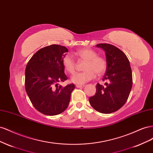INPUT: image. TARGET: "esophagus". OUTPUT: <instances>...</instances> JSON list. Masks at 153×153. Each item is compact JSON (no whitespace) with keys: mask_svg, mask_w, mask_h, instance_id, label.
<instances>
[{"mask_svg":"<svg viewBox=\"0 0 153 153\" xmlns=\"http://www.w3.org/2000/svg\"><path fill=\"white\" fill-rule=\"evenodd\" d=\"M85 85H76V87H77V88H82V87H84Z\"/></svg>","mask_w":153,"mask_h":153,"instance_id":"esophagus-1","label":"esophagus"}]
</instances>
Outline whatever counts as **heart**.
Here are the masks:
<instances>
[{"mask_svg":"<svg viewBox=\"0 0 153 153\" xmlns=\"http://www.w3.org/2000/svg\"><path fill=\"white\" fill-rule=\"evenodd\" d=\"M75 55L86 61L84 67V71L76 73L71 78V81L76 84H84L95 77L101 75L105 71L107 63L105 57L98 55L96 51L90 48H82L77 50ZM64 69L69 74L75 71V61L71 54H66L62 59Z\"/></svg>","mask_w":153,"mask_h":153,"instance_id":"b5f03b06","label":"heart"}]
</instances>
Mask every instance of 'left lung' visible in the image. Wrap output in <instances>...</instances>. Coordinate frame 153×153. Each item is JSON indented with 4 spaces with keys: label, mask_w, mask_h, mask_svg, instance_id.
<instances>
[{
    "label": "left lung",
    "mask_w": 153,
    "mask_h": 153,
    "mask_svg": "<svg viewBox=\"0 0 153 153\" xmlns=\"http://www.w3.org/2000/svg\"><path fill=\"white\" fill-rule=\"evenodd\" d=\"M97 47L105 52L107 63L103 81L105 85H96L95 95L89 98L91 106L98 112L110 114L121 108L126 103L132 87V72L125 53L115 46L101 43Z\"/></svg>",
    "instance_id": "left-lung-1"
}]
</instances>
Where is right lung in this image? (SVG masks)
<instances>
[{"mask_svg":"<svg viewBox=\"0 0 153 153\" xmlns=\"http://www.w3.org/2000/svg\"><path fill=\"white\" fill-rule=\"evenodd\" d=\"M68 48L52 45L39 50L27 64L25 87L34 108L47 115L61 114L68 106L73 84L66 87L58 83L68 79L62 59Z\"/></svg>","mask_w":153,"mask_h":153,"instance_id":"1","label":"right lung"}]
</instances>
